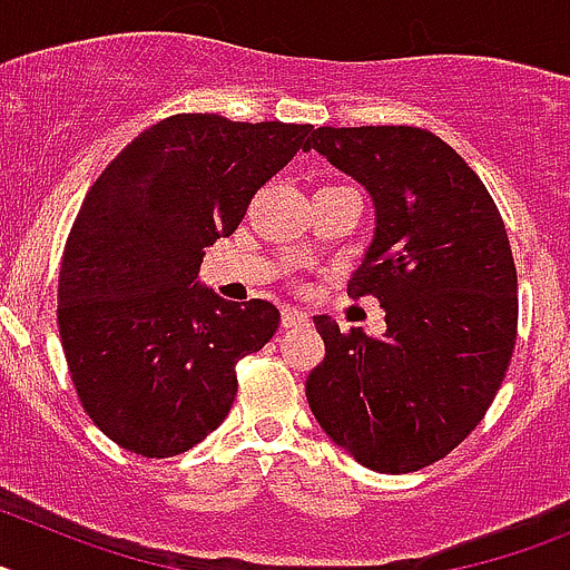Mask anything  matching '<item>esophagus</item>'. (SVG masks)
<instances>
[{
    "label": "esophagus",
    "mask_w": 570,
    "mask_h": 570,
    "mask_svg": "<svg viewBox=\"0 0 570 570\" xmlns=\"http://www.w3.org/2000/svg\"><path fill=\"white\" fill-rule=\"evenodd\" d=\"M308 314L299 308H282V328H296V325H305Z\"/></svg>",
    "instance_id": "obj_1"
}]
</instances>
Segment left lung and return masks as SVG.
Instances as JSON below:
<instances>
[{"label": "left lung", "mask_w": 570, "mask_h": 570, "mask_svg": "<svg viewBox=\"0 0 570 570\" xmlns=\"http://www.w3.org/2000/svg\"><path fill=\"white\" fill-rule=\"evenodd\" d=\"M308 148L374 199V242L347 296L385 308L382 336L314 316L325 360L305 382L308 405L360 465L420 471L480 425L511 365L520 299L505 223L425 128H316Z\"/></svg>", "instance_id": "left-lung-1"}]
</instances>
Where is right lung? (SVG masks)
<instances>
[{"label": "right lung", "mask_w": 570, "mask_h": 570, "mask_svg": "<svg viewBox=\"0 0 570 570\" xmlns=\"http://www.w3.org/2000/svg\"><path fill=\"white\" fill-rule=\"evenodd\" d=\"M308 134L176 114L90 185L59 268V336L85 414L130 454L165 460L216 431L234 405L236 362L279 328L268 299L225 302L196 274Z\"/></svg>", "instance_id": "right-lung-1"}]
</instances>
